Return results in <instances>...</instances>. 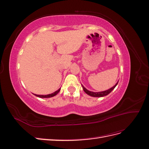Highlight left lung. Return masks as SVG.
<instances>
[{
  "label": "left lung",
  "mask_w": 149,
  "mask_h": 149,
  "mask_svg": "<svg viewBox=\"0 0 149 149\" xmlns=\"http://www.w3.org/2000/svg\"><path fill=\"white\" fill-rule=\"evenodd\" d=\"M118 82H117V83L113 87L111 88L110 89L106 90V91H101V92H93V91H89V90H88L87 89H86L82 85V87H83V89L84 90V91L87 94H88V95L91 96H93V97H103V96H107V94H109L112 90H113L115 87L117 86V84H118Z\"/></svg>",
  "instance_id": "8db88e82"
}]
</instances>
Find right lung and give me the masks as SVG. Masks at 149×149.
<instances>
[{
    "mask_svg": "<svg viewBox=\"0 0 149 149\" xmlns=\"http://www.w3.org/2000/svg\"><path fill=\"white\" fill-rule=\"evenodd\" d=\"M60 88L57 90V91H56L55 92H54L52 94H47V95H38V94H33L34 95H35L36 96H37L38 97H41V98H48V97H53L56 96V94L60 92Z\"/></svg>",
    "mask_w": 149,
    "mask_h": 149,
    "instance_id": "add662e5",
    "label": "right lung"
}]
</instances>
